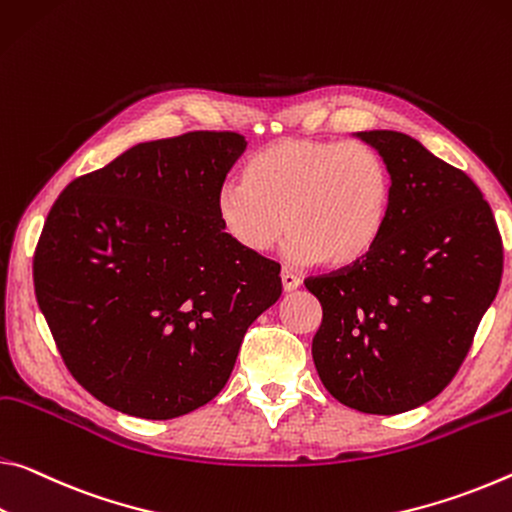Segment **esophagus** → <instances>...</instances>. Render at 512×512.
<instances>
[{
  "instance_id": "34e87169",
  "label": "esophagus",
  "mask_w": 512,
  "mask_h": 512,
  "mask_svg": "<svg viewBox=\"0 0 512 512\" xmlns=\"http://www.w3.org/2000/svg\"><path fill=\"white\" fill-rule=\"evenodd\" d=\"M280 278H282V289H285V291H294V289L300 287V278L296 273H291L289 269H282Z\"/></svg>"
}]
</instances>
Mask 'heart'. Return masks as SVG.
<instances>
[{
	"label": "heart",
	"instance_id": "b5f03b06",
	"mask_svg": "<svg viewBox=\"0 0 512 512\" xmlns=\"http://www.w3.org/2000/svg\"><path fill=\"white\" fill-rule=\"evenodd\" d=\"M392 200V173L369 145L287 139L246 161L243 182L218 193L216 214L243 253H271L287 227L296 262L346 269L376 248Z\"/></svg>",
	"mask_w": 512,
	"mask_h": 512
}]
</instances>
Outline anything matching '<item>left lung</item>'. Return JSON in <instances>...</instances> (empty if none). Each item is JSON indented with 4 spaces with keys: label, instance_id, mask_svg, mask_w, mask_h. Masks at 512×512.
<instances>
[{
    "label": "left lung",
    "instance_id": "obj_1",
    "mask_svg": "<svg viewBox=\"0 0 512 512\" xmlns=\"http://www.w3.org/2000/svg\"><path fill=\"white\" fill-rule=\"evenodd\" d=\"M355 136L392 173V214L362 262L305 280L323 307L312 358L339 403L399 415L456 376L499 291L504 246L490 205L462 170L408 134Z\"/></svg>",
    "mask_w": 512,
    "mask_h": 512
}]
</instances>
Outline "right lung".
<instances>
[{
	"label": "right lung",
	"instance_id": "right-lung-1",
	"mask_svg": "<svg viewBox=\"0 0 512 512\" xmlns=\"http://www.w3.org/2000/svg\"><path fill=\"white\" fill-rule=\"evenodd\" d=\"M237 132L139 143L72 180L34 255L40 312L97 401L175 419L225 387L243 335L282 294L280 264L223 232L216 200Z\"/></svg>",
	"mask_w": 512,
	"mask_h": 512
}]
</instances>
